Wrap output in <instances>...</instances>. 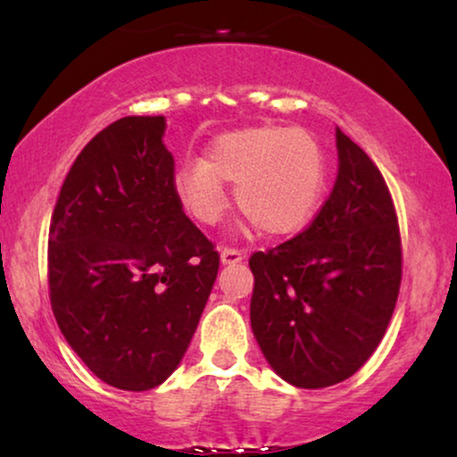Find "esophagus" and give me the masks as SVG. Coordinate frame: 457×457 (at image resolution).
Returning a JSON list of instances; mask_svg holds the SVG:
<instances>
[{"instance_id":"1","label":"esophagus","mask_w":457,"mask_h":457,"mask_svg":"<svg viewBox=\"0 0 457 457\" xmlns=\"http://www.w3.org/2000/svg\"><path fill=\"white\" fill-rule=\"evenodd\" d=\"M245 258V253L239 252V249H233V247H222L220 249V262L222 264H239V262Z\"/></svg>"}]
</instances>
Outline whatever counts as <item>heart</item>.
Instances as JSON below:
<instances>
[{
	"label": "heart",
	"instance_id": "1",
	"mask_svg": "<svg viewBox=\"0 0 457 457\" xmlns=\"http://www.w3.org/2000/svg\"><path fill=\"white\" fill-rule=\"evenodd\" d=\"M224 183L235 185V204L258 230L293 235L316 214L327 187V155L314 133L302 127H249L216 137L204 160L174 172V193L202 224H214L227 208Z\"/></svg>",
	"mask_w": 457,
	"mask_h": 457
}]
</instances>
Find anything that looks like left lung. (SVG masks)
I'll list each match as a JSON object with an SVG mask.
<instances>
[{"instance_id":"obj_1","label":"left lung","mask_w":457,"mask_h":457,"mask_svg":"<svg viewBox=\"0 0 457 457\" xmlns=\"http://www.w3.org/2000/svg\"><path fill=\"white\" fill-rule=\"evenodd\" d=\"M339 172L314 222L249 258L252 330L280 378L322 389L358 372L402 285V239L383 174L337 129Z\"/></svg>"}]
</instances>
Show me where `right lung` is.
Returning <instances> with one entry per match:
<instances>
[{
  "label": "right lung",
  "mask_w": 457,
  "mask_h": 457,
  "mask_svg": "<svg viewBox=\"0 0 457 457\" xmlns=\"http://www.w3.org/2000/svg\"><path fill=\"white\" fill-rule=\"evenodd\" d=\"M164 116H127L87 143L49 227V299L87 368L147 391L183 360L220 255L174 193Z\"/></svg>",
  "instance_id": "right-lung-1"
}]
</instances>
